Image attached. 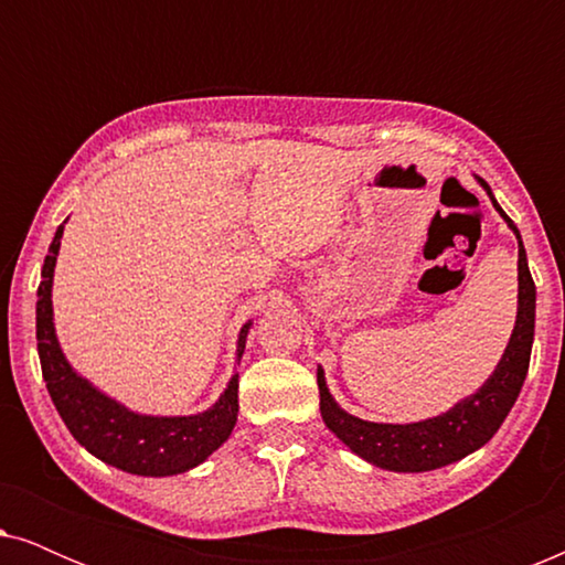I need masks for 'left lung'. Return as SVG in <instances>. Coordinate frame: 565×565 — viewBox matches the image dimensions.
Segmentation results:
<instances>
[{
  "label": "left lung",
  "mask_w": 565,
  "mask_h": 565,
  "mask_svg": "<svg viewBox=\"0 0 565 565\" xmlns=\"http://www.w3.org/2000/svg\"><path fill=\"white\" fill-rule=\"evenodd\" d=\"M481 188L489 192L493 207H497L507 226L516 236L520 246V259H516V319L512 337H509L507 350L493 367V373L486 377L483 385L460 398L458 404L447 412L419 419L412 424H385L367 422L350 412H344L331 396L327 375L319 365L316 381L321 393V416L323 424L358 455L367 460L370 466L393 470V473H427L450 466L466 458V455L481 450L489 439L497 435L507 414L512 412L516 396H520L524 377L530 367L532 339H535V282H532L527 267V252H524L520 228L512 218L501 211V205L493 198L489 184L483 180Z\"/></svg>",
  "instance_id": "left-lung-1"
}]
</instances>
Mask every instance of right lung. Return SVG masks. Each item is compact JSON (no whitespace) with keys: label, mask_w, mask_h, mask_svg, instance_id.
Instances as JSON below:
<instances>
[{"label":"right lung","mask_w":565,"mask_h":565,"mask_svg":"<svg viewBox=\"0 0 565 565\" xmlns=\"http://www.w3.org/2000/svg\"><path fill=\"white\" fill-rule=\"evenodd\" d=\"M66 223V221H64ZM64 226L53 236L41 269L35 306L38 358L53 406L84 450L107 466L134 476L164 478L188 473L205 462L231 437L238 416V373L205 412L190 416L138 414L118 398L107 396L66 360L53 323V273ZM254 321H246L236 339V362H242L246 337Z\"/></svg>","instance_id":"1"}]
</instances>
